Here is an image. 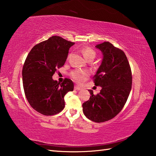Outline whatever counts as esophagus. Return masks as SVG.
<instances>
[{
	"label": "esophagus",
	"instance_id": "esophagus-1",
	"mask_svg": "<svg viewBox=\"0 0 156 156\" xmlns=\"http://www.w3.org/2000/svg\"><path fill=\"white\" fill-rule=\"evenodd\" d=\"M74 88H75V90H81V88L80 87L77 86H75Z\"/></svg>",
	"mask_w": 156,
	"mask_h": 156
}]
</instances>
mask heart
<instances>
[{
  "mask_svg": "<svg viewBox=\"0 0 156 156\" xmlns=\"http://www.w3.org/2000/svg\"><path fill=\"white\" fill-rule=\"evenodd\" d=\"M82 53L86 58V59L87 60L89 59H93L96 57V52L93 50L92 49L90 48H85L82 49ZM89 73L86 70H76L71 73V77L73 80L76 83L79 84L83 83L86 79L89 77Z\"/></svg>",
  "mask_w": 156,
  "mask_h": 156,
  "instance_id": "heart-1",
  "label": "heart"
}]
</instances>
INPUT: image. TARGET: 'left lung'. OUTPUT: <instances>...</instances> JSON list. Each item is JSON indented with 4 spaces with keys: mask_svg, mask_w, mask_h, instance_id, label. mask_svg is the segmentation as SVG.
I'll return each instance as SVG.
<instances>
[{
    "mask_svg": "<svg viewBox=\"0 0 156 156\" xmlns=\"http://www.w3.org/2000/svg\"><path fill=\"white\" fill-rule=\"evenodd\" d=\"M102 54L101 66L94 75L96 86L102 87L82 105L85 115L93 122L101 123L115 117L124 107L132 88V72L124 52L109 42L96 45Z\"/></svg>",
    "mask_w": 156,
    "mask_h": 156,
    "instance_id": "8db88e82",
    "label": "left lung"
}]
</instances>
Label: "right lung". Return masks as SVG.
Instances as JSON below:
<instances>
[{"mask_svg":"<svg viewBox=\"0 0 156 156\" xmlns=\"http://www.w3.org/2000/svg\"><path fill=\"white\" fill-rule=\"evenodd\" d=\"M74 43L59 36H53L34 46L22 69L24 93L29 104L44 115H53L63 110L64 96L74 89L73 82L65 79L62 83L54 80L56 69L62 66Z\"/></svg>","mask_w":156,"mask_h":156,"instance_id":"obj_1","label":"right lung"}]
</instances>
